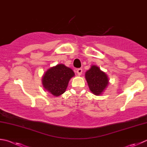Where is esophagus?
<instances>
[{"label":"esophagus","mask_w":147,"mask_h":147,"mask_svg":"<svg viewBox=\"0 0 147 147\" xmlns=\"http://www.w3.org/2000/svg\"><path fill=\"white\" fill-rule=\"evenodd\" d=\"M76 72H77V73H78V74L79 76H80V75H81L82 73V68H78V69H77Z\"/></svg>","instance_id":"esophagus-1"}]
</instances>
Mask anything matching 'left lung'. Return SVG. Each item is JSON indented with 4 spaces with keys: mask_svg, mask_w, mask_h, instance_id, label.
I'll list each match as a JSON object with an SVG mask.
<instances>
[{
    "mask_svg": "<svg viewBox=\"0 0 147 147\" xmlns=\"http://www.w3.org/2000/svg\"><path fill=\"white\" fill-rule=\"evenodd\" d=\"M85 78L90 90L96 95H100L109 84L107 76L95 65L86 72Z\"/></svg>",
    "mask_w": 147,
    "mask_h": 147,
    "instance_id": "8db88e82",
    "label": "left lung"
}]
</instances>
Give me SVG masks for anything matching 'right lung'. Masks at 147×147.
<instances>
[{
    "label": "right lung",
    "mask_w": 147,
    "mask_h": 147,
    "mask_svg": "<svg viewBox=\"0 0 147 147\" xmlns=\"http://www.w3.org/2000/svg\"><path fill=\"white\" fill-rule=\"evenodd\" d=\"M74 76L71 69L58 64L48 69L43 76L42 83L45 89L53 95L58 96L65 92L69 80Z\"/></svg>",
    "instance_id": "obj_1"
}]
</instances>
